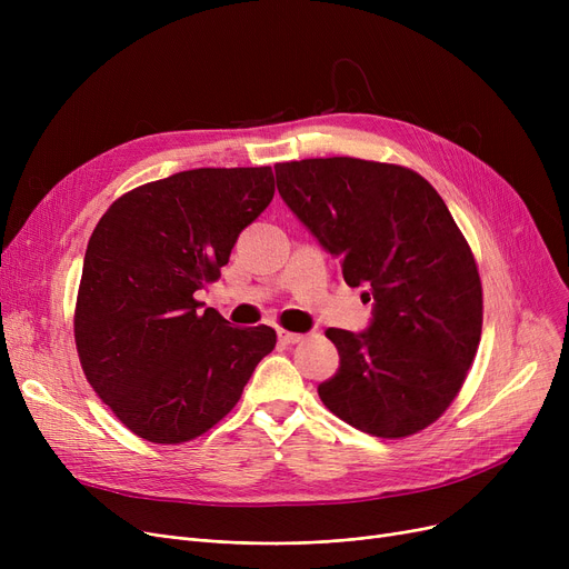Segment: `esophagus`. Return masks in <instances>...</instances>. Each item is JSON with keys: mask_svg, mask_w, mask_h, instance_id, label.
Segmentation results:
<instances>
[{"mask_svg": "<svg viewBox=\"0 0 569 569\" xmlns=\"http://www.w3.org/2000/svg\"><path fill=\"white\" fill-rule=\"evenodd\" d=\"M279 341L286 343V346H295L305 341V335H297V332H286V330H279Z\"/></svg>", "mask_w": 569, "mask_h": 569, "instance_id": "34e87169", "label": "esophagus"}]
</instances>
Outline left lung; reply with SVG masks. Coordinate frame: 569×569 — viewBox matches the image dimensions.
Returning <instances> with one entry per match:
<instances>
[{"label":"left lung","instance_id":"8db88e82","mask_svg":"<svg viewBox=\"0 0 569 569\" xmlns=\"http://www.w3.org/2000/svg\"><path fill=\"white\" fill-rule=\"evenodd\" d=\"M277 189L350 288L373 300L369 330L330 327L339 371L320 401L350 427L406 438L459 395L482 337V283L450 209L422 174L352 157L277 163Z\"/></svg>","mask_w":569,"mask_h":569}]
</instances>
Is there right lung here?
I'll return each mask as SVG.
<instances>
[{"instance_id": "1", "label": "right lung", "mask_w": 569, "mask_h": 569, "mask_svg": "<svg viewBox=\"0 0 569 569\" xmlns=\"http://www.w3.org/2000/svg\"><path fill=\"white\" fill-rule=\"evenodd\" d=\"M272 198L269 166L184 170L117 198L89 237L76 348L89 385L136 436H202L274 350L272 327H230L196 300Z\"/></svg>"}]
</instances>
